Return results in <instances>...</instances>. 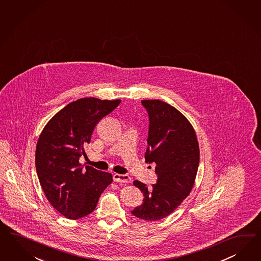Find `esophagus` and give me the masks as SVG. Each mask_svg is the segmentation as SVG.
<instances>
[{"mask_svg": "<svg viewBox=\"0 0 261 261\" xmlns=\"http://www.w3.org/2000/svg\"><path fill=\"white\" fill-rule=\"evenodd\" d=\"M113 180L114 182H117V183H130L133 181L127 174H119V173L113 174Z\"/></svg>", "mask_w": 261, "mask_h": 261, "instance_id": "esophagus-1", "label": "esophagus"}]
</instances>
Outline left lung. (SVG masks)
<instances>
[{"instance_id": "obj_1", "label": "left lung", "mask_w": 261, "mask_h": 261, "mask_svg": "<svg viewBox=\"0 0 261 261\" xmlns=\"http://www.w3.org/2000/svg\"><path fill=\"white\" fill-rule=\"evenodd\" d=\"M149 117L147 163L156 164L157 183L150 188L138 180L144 199L132 214L156 221L178 208L193 190L199 165V145L194 127L174 107L161 100H142Z\"/></svg>"}]
</instances>
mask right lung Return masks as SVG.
I'll use <instances>...</instances> for the list:
<instances>
[{
    "mask_svg": "<svg viewBox=\"0 0 261 261\" xmlns=\"http://www.w3.org/2000/svg\"><path fill=\"white\" fill-rule=\"evenodd\" d=\"M121 100L94 97L78 99L67 105L49 120L39 136L35 165L46 199L61 215L78 219L91 214L99 197L112 184L110 172L86 166V155L98 122L112 112Z\"/></svg>",
    "mask_w": 261,
    "mask_h": 261,
    "instance_id": "obj_1",
    "label": "right lung"
}]
</instances>
